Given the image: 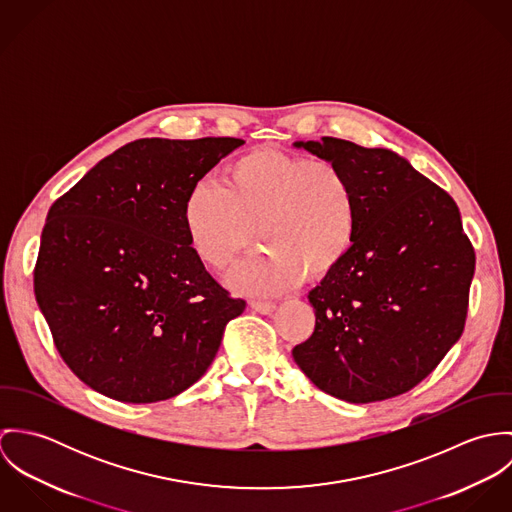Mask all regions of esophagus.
<instances>
[{"label":"esophagus","mask_w":512,"mask_h":512,"mask_svg":"<svg viewBox=\"0 0 512 512\" xmlns=\"http://www.w3.org/2000/svg\"><path fill=\"white\" fill-rule=\"evenodd\" d=\"M250 307L262 315H270L274 309H276V303L274 301H260V299H254L250 303Z\"/></svg>","instance_id":"1"}]
</instances>
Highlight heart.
<instances>
[{
  "label": "heart",
  "mask_w": 512,
  "mask_h": 512,
  "mask_svg": "<svg viewBox=\"0 0 512 512\" xmlns=\"http://www.w3.org/2000/svg\"><path fill=\"white\" fill-rule=\"evenodd\" d=\"M181 217L191 250L215 270L226 268L256 232L264 248L236 264L226 286L272 295L341 266L357 238L359 203L339 165L258 147L230 159L219 185H195Z\"/></svg>",
  "instance_id": "1"
}]
</instances>
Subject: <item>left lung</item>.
<instances>
[{
    "label": "left lung",
    "mask_w": 512,
    "mask_h": 512,
    "mask_svg": "<svg viewBox=\"0 0 512 512\" xmlns=\"http://www.w3.org/2000/svg\"><path fill=\"white\" fill-rule=\"evenodd\" d=\"M351 179L355 244L309 292L313 335L292 351L323 392L368 404L422 382L463 333L475 252L455 201L392 149L295 142Z\"/></svg>",
    "instance_id": "8db88e82"
}]
</instances>
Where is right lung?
<instances>
[{"label": "right lung", "mask_w": 512, "mask_h": 512, "mask_svg": "<svg viewBox=\"0 0 512 512\" xmlns=\"http://www.w3.org/2000/svg\"><path fill=\"white\" fill-rule=\"evenodd\" d=\"M244 140L146 138L98 161L49 211L37 305L92 390L128 404L177 396L213 363L230 297L191 250L187 193Z\"/></svg>", "instance_id": "add662e5"}]
</instances>
